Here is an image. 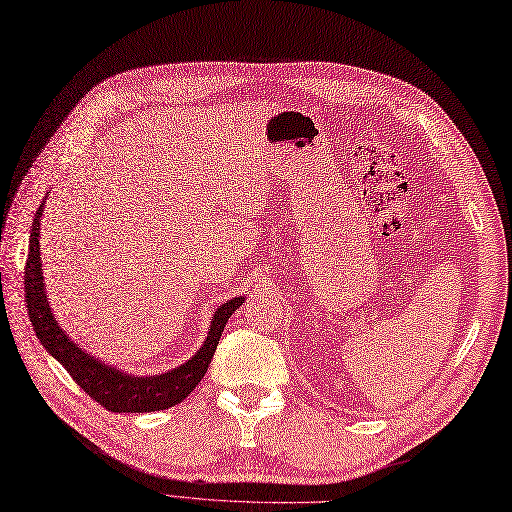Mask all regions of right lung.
<instances>
[{
    "label": "right lung",
    "instance_id": "obj_1",
    "mask_svg": "<svg viewBox=\"0 0 512 512\" xmlns=\"http://www.w3.org/2000/svg\"><path fill=\"white\" fill-rule=\"evenodd\" d=\"M44 202L46 200H42L33 217L29 255L25 266V299L37 339H40L44 348L67 369L75 384H78L92 401H97L101 407L109 411L145 413L179 405L185 396L200 384L208 365H211V358L217 350L227 318L236 312L238 306H242L244 297H234L232 301L219 306L215 318L211 320V331L206 335L204 346L196 352L192 361H187L185 365L156 377H132L122 371L111 369L103 365L99 358L88 356L82 348L69 342V337L52 318L44 291L40 263V217L44 213Z\"/></svg>",
    "mask_w": 512,
    "mask_h": 512
}]
</instances>
